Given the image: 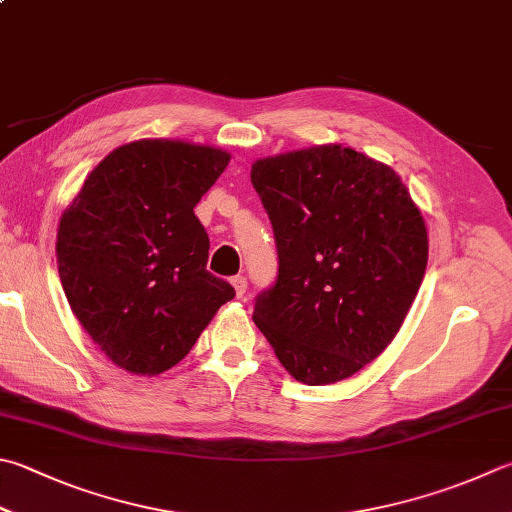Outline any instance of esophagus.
<instances>
[{"label": "esophagus", "instance_id": "1", "mask_svg": "<svg viewBox=\"0 0 512 512\" xmlns=\"http://www.w3.org/2000/svg\"><path fill=\"white\" fill-rule=\"evenodd\" d=\"M231 285H234L238 298L245 296V292H247V278L245 276H234V278H231Z\"/></svg>", "mask_w": 512, "mask_h": 512}]
</instances>
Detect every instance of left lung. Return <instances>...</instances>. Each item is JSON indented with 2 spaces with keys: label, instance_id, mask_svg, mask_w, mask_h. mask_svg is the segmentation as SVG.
<instances>
[{
  "label": "left lung",
  "instance_id": "obj_1",
  "mask_svg": "<svg viewBox=\"0 0 512 512\" xmlns=\"http://www.w3.org/2000/svg\"><path fill=\"white\" fill-rule=\"evenodd\" d=\"M252 185L278 249L254 323L296 381H343L392 343L419 292L421 209L397 171L341 144L260 158Z\"/></svg>",
  "mask_w": 512,
  "mask_h": 512
}]
</instances>
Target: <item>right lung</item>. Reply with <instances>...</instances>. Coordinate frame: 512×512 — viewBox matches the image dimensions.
<instances>
[{
  "instance_id": "1",
  "label": "right lung",
  "mask_w": 512,
  "mask_h": 512,
  "mask_svg": "<svg viewBox=\"0 0 512 512\" xmlns=\"http://www.w3.org/2000/svg\"><path fill=\"white\" fill-rule=\"evenodd\" d=\"M229 160L185 140L122 144L64 209L55 245L64 294L118 368L142 376L173 368L236 296L207 272L209 236L194 214Z\"/></svg>"
}]
</instances>
